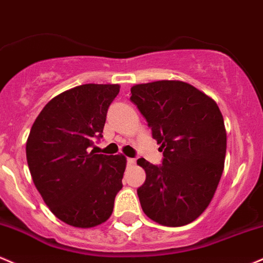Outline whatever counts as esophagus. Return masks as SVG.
Masks as SVG:
<instances>
[{"label": "esophagus", "mask_w": 263, "mask_h": 263, "mask_svg": "<svg viewBox=\"0 0 263 263\" xmlns=\"http://www.w3.org/2000/svg\"><path fill=\"white\" fill-rule=\"evenodd\" d=\"M126 164H128L129 166H134V165H135V159L128 158V159H126Z\"/></svg>", "instance_id": "obj_1"}]
</instances>
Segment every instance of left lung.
Segmentation results:
<instances>
[{"instance_id":"1","label":"left lung","mask_w":263,"mask_h":263,"mask_svg":"<svg viewBox=\"0 0 263 263\" xmlns=\"http://www.w3.org/2000/svg\"><path fill=\"white\" fill-rule=\"evenodd\" d=\"M130 93L163 152L161 165L138 160L146 174L137 190L141 209L160 225H187L206 210L222 175V114L215 100L185 82L137 84Z\"/></svg>"}]
</instances>
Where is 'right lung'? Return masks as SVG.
<instances>
[{"label":"right lung","instance_id":"add662e5","mask_svg":"<svg viewBox=\"0 0 263 263\" xmlns=\"http://www.w3.org/2000/svg\"><path fill=\"white\" fill-rule=\"evenodd\" d=\"M118 84H83L49 100L26 144L32 179L49 210L70 226L94 227L110 217L126 160L96 154Z\"/></svg>","mask_w":263,"mask_h":263}]
</instances>
